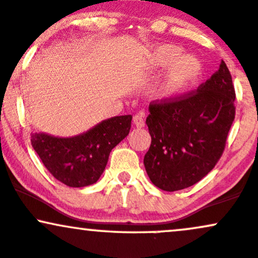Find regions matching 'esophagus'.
I'll list each match as a JSON object with an SVG mask.
<instances>
[{
    "label": "esophagus",
    "mask_w": 258,
    "mask_h": 258,
    "mask_svg": "<svg viewBox=\"0 0 258 258\" xmlns=\"http://www.w3.org/2000/svg\"><path fill=\"white\" fill-rule=\"evenodd\" d=\"M134 123L136 124V127H140V128L144 127V124H146V122H144V114H142V112L136 114L134 116Z\"/></svg>",
    "instance_id": "obj_1"
}]
</instances>
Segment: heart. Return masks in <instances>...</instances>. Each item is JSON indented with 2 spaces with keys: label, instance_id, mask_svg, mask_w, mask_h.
Here are the masks:
<instances>
[{
  "label": "heart",
  "instance_id": "heart-1",
  "mask_svg": "<svg viewBox=\"0 0 258 258\" xmlns=\"http://www.w3.org/2000/svg\"><path fill=\"white\" fill-rule=\"evenodd\" d=\"M146 67L152 75L164 72L163 78L153 89L159 101H175L197 89L205 75L202 62L177 45L160 44L148 51Z\"/></svg>",
  "mask_w": 258,
  "mask_h": 258
}]
</instances>
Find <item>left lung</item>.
Segmentation results:
<instances>
[{"label":"left lung","instance_id":"8db88e82","mask_svg":"<svg viewBox=\"0 0 258 258\" xmlns=\"http://www.w3.org/2000/svg\"><path fill=\"white\" fill-rule=\"evenodd\" d=\"M233 79L222 61L196 93L149 104L152 143L144 168L157 187L174 192L202 180L222 157L235 118Z\"/></svg>","mask_w":258,"mask_h":258}]
</instances>
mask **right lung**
<instances>
[{"instance_id":"obj_1","label":"right lung","mask_w":258,"mask_h":258,"mask_svg":"<svg viewBox=\"0 0 258 258\" xmlns=\"http://www.w3.org/2000/svg\"><path fill=\"white\" fill-rule=\"evenodd\" d=\"M131 115L115 116L75 137L32 135V146L45 168L70 187L95 183L105 170L110 152L128 135Z\"/></svg>"}]
</instances>
